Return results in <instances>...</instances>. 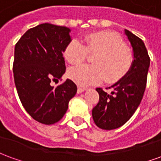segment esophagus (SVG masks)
<instances>
[{
  "mask_svg": "<svg viewBox=\"0 0 161 161\" xmlns=\"http://www.w3.org/2000/svg\"><path fill=\"white\" fill-rule=\"evenodd\" d=\"M84 91H86V89L85 88H82L80 86H78L77 87V93H82V92H84Z\"/></svg>",
  "mask_w": 161,
  "mask_h": 161,
  "instance_id": "1",
  "label": "esophagus"
}]
</instances>
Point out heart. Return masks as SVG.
Masks as SVG:
<instances>
[{
  "mask_svg": "<svg viewBox=\"0 0 161 161\" xmlns=\"http://www.w3.org/2000/svg\"><path fill=\"white\" fill-rule=\"evenodd\" d=\"M84 43L71 40L64 51L65 59L71 64L84 62L89 54L93 64H82L70 68L68 76L81 86L100 83L115 84L125 77L131 70L134 55L123 39L114 32H96L86 34Z\"/></svg>",
  "mask_w": 161,
  "mask_h": 161,
  "instance_id": "heart-1",
  "label": "heart"
}]
</instances>
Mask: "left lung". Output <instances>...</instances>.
I'll return each instance as SVG.
<instances>
[{
  "instance_id": "obj_1",
  "label": "left lung",
  "mask_w": 161,
  "mask_h": 161,
  "mask_svg": "<svg viewBox=\"0 0 161 161\" xmlns=\"http://www.w3.org/2000/svg\"><path fill=\"white\" fill-rule=\"evenodd\" d=\"M134 51V63L128 75L108 89V94L97 88L99 102L93 109L92 116L98 128L111 130L124 125L135 114L143 97L147 86L150 58L144 42L134 33L125 30ZM108 90V88H107Z\"/></svg>"
}]
</instances>
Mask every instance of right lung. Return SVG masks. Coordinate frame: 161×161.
Here are the masks:
<instances>
[{"instance_id":"add662e5","label":"right lung","mask_w":161,"mask_h":161,"mask_svg":"<svg viewBox=\"0 0 161 161\" xmlns=\"http://www.w3.org/2000/svg\"><path fill=\"white\" fill-rule=\"evenodd\" d=\"M69 33L66 26L44 23L27 30L15 45L13 71L17 93L26 111L43 124L61 120L77 93L70 79L57 87L50 84L65 72L63 53L70 41Z\"/></svg>"}]
</instances>
